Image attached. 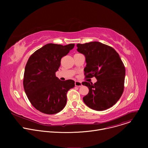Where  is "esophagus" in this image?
Returning <instances> with one entry per match:
<instances>
[{
    "label": "esophagus",
    "instance_id": "obj_1",
    "mask_svg": "<svg viewBox=\"0 0 148 148\" xmlns=\"http://www.w3.org/2000/svg\"><path fill=\"white\" fill-rule=\"evenodd\" d=\"M75 86L76 87H81L82 85V83L79 81H75Z\"/></svg>",
    "mask_w": 148,
    "mask_h": 148
}]
</instances>
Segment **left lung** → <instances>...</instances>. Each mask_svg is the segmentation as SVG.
Instances as JSON below:
<instances>
[{"label": "left lung", "mask_w": 148, "mask_h": 148, "mask_svg": "<svg viewBox=\"0 0 148 148\" xmlns=\"http://www.w3.org/2000/svg\"><path fill=\"white\" fill-rule=\"evenodd\" d=\"M77 51L86 56V78L95 77L97 81L82 84L88 87L83 101L88 107L103 111L112 107L122 96L124 90L125 69L118 53L111 47L100 42L77 44Z\"/></svg>", "instance_id": "8db88e82"}]
</instances>
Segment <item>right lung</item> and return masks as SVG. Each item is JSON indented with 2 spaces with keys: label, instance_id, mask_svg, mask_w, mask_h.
<instances>
[{
  "label": "right lung",
  "instance_id": "add662e5",
  "mask_svg": "<svg viewBox=\"0 0 148 148\" xmlns=\"http://www.w3.org/2000/svg\"><path fill=\"white\" fill-rule=\"evenodd\" d=\"M74 45L47 44L34 52L27 62L24 90L32 105L42 113L57 114L66 106L67 91L75 86V82L60 80L56 72L60 66L61 58Z\"/></svg>",
  "mask_w": 148,
  "mask_h": 148
}]
</instances>
